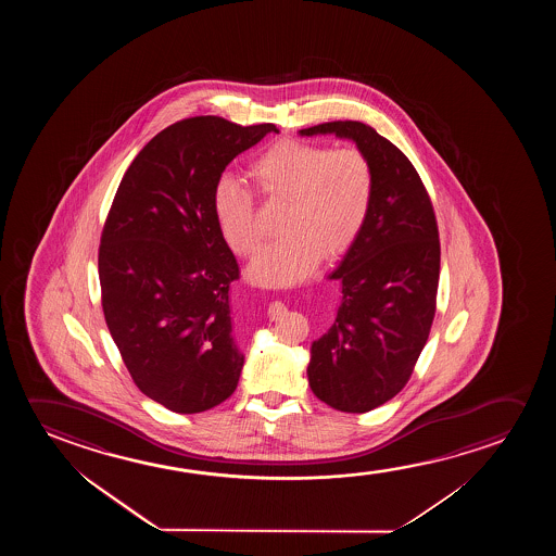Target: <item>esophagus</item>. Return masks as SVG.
Instances as JSON below:
<instances>
[{"mask_svg": "<svg viewBox=\"0 0 556 556\" xmlns=\"http://www.w3.org/2000/svg\"><path fill=\"white\" fill-rule=\"evenodd\" d=\"M282 312H285V304L279 302V300L271 302V304H269V309H267V313H269L274 319L275 317H279V315H282Z\"/></svg>", "mask_w": 556, "mask_h": 556, "instance_id": "34e87169", "label": "esophagus"}]
</instances>
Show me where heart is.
<instances>
[{"instance_id": "obj_1", "label": "heart", "mask_w": 556, "mask_h": 556, "mask_svg": "<svg viewBox=\"0 0 556 556\" xmlns=\"http://www.w3.org/2000/svg\"><path fill=\"white\" fill-rule=\"evenodd\" d=\"M252 180L271 201H285L281 231L249 267L252 281L285 287L302 281L350 249L365 226L374 198V170L357 148L282 140L252 163ZM213 211L229 249L249 258L262 231L254 195L247 184L222 176L213 191Z\"/></svg>"}]
</instances>
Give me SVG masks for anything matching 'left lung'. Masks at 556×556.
Returning <instances> with one entry per match:
<instances>
[{
  "instance_id": "1",
  "label": "left lung",
  "mask_w": 556,
  "mask_h": 556,
  "mask_svg": "<svg viewBox=\"0 0 556 556\" xmlns=\"http://www.w3.org/2000/svg\"><path fill=\"white\" fill-rule=\"evenodd\" d=\"M302 137L353 140L374 170L370 213L328 279L342 285L334 323L312 343L309 388L336 410L378 408L410 380L433 325L441 243L431 199L408 157L361 122Z\"/></svg>"
}]
</instances>
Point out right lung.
<instances>
[{
  "mask_svg": "<svg viewBox=\"0 0 556 556\" xmlns=\"http://www.w3.org/2000/svg\"><path fill=\"white\" fill-rule=\"evenodd\" d=\"M274 123L241 127L216 115L175 123L130 163L100 237L102 309L137 388L178 414H198L236 391L229 285L233 252L213 211L224 168Z\"/></svg>",
  "mask_w": 556,
  "mask_h": 556,
  "instance_id": "right-lung-1",
  "label": "right lung"
}]
</instances>
